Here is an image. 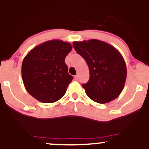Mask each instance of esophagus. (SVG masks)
I'll list each match as a JSON object with an SVG mask.
<instances>
[{
    "instance_id": "34e87169",
    "label": "esophagus",
    "mask_w": 149,
    "mask_h": 149,
    "mask_svg": "<svg viewBox=\"0 0 149 149\" xmlns=\"http://www.w3.org/2000/svg\"><path fill=\"white\" fill-rule=\"evenodd\" d=\"M74 78H75V79H76V80H78V74L76 75Z\"/></svg>"
}]
</instances>
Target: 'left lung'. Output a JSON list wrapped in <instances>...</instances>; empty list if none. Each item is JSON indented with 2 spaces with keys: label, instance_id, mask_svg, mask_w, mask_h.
<instances>
[{
  "label": "left lung",
  "instance_id": "obj_1",
  "mask_svg": "<svg viewBox=\"0 0 149 149\" xmlns=\"http://www.w3.org/2000/svg\"><path fill=\"white\" fill-rule=\"evenodd\" d=\"M90 70V79L82 86L94 102L105 104L119 96L124 88L127 68L121 54L113 46L92 39L73 42Z\"/></svg>",
  "mask_w": 149,
  "mask_h": 149
}]
</instances>
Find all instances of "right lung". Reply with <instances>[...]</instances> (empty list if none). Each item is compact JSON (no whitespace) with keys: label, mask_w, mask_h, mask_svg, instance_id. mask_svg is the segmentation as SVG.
I'll return each instance as SVG.
<instances>
[{"label":"right lung","mask_w":149,"mask_h":149,"mask_svg":"<svg viewBox=\"0 0 149 149\" xmlns=\"http://www.w3.org/2000/svg\"><path fill=\"white\" fill-rule=\"evenodd\" d=\"M71 49L69 42L52 40L26 54L22 62V76L32 97L42 103H53L64 96L73 78L64 61Z\"/></svg>","instance_id":"right-lung-1"}]
</instances>
